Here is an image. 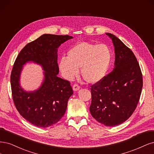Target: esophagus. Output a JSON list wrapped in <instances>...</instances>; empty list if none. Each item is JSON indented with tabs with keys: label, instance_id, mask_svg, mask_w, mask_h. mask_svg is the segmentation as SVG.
Segmentation results:
<instances>
[{
	"label": "esophagus",
	"instance_id": "esophagus-1",
	"mask_svg": "<svg viewBox=\"0 0 154 154\" xmlns=\"http://www.w3.org/2000/svg\"><path fill=\"white\" fill-rule=\"evenodd\" d=\"M79 90H80V86H79L78 84H74V85L73 86V90L74 91H78Z\"/></svg>",
	"mask_w": 154,
	"mask_h": 154
}]
</instances>
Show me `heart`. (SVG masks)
I'll return each instance as SVG.
<instances>
[{
    "mask_svg": "<svg viewBox=\"0 0 154 154\" xmlns=\"http://www.w3.org/2000/svg\"><path fill=\"white\" fill-rule=\"evenodd\" d=\"M111 60L112 51L107 45L81 42L70 48L67 57L61 59L59 68L63 76L68 80L76 76L81 68L84 80L95 84L106 77Z\"/></svg>",
    "mask_w": 154,
    "mask_h": 154,
    "instance_id": "heart-1",
    "label": "heart"
}]
</instances>
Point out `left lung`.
<instances>
[{"mask_svg":"<svg viewBox=\"0 0 154 154\" xmlns=\"http://www.w3.org/2000/svg\"><path fill=\"white\" fill-rule=\"evenodd\" d=\"M115 47L112 71L91 86L90 111L97 121L114 127L131 117L140 100L143 88L141 69L134 54L120 39L106 33Z\"/></svg>","mask_w":154,"mask_h":154,"instance_id":"1","label":"left lung"}]
</instances>
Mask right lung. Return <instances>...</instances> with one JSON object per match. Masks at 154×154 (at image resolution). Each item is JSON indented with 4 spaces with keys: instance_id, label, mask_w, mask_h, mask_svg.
Returning a JSON list of instances; mask_svg holds the SVG:
<instances>
[{
    "instance_id": "add662e5",
    "label": "right lung",
    "mask_w": 154,
    "mask_h": 154,
    "mask_svg": "<svg viewBox=\"0 0 154 154\" xmlns=\"http://www.w3.org/2000/svg\"><path fill=\"white\" fill-rule=\"evenodd\" d=\"M72 38L68 35L43 34L27 44L14 63L11 86L14 106L20 115L34 125L50 127L60 120L65 113L73 90L69 81L57 76V48ZM29 62L39 64L44 71L42 85L32 92L24 91L20 86L23 66Z\"/></svg>"
}]
</instances>
